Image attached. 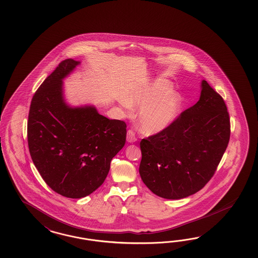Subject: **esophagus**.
Returning <instances> with one entry per match:
<instances>
[{"label": "esophagus", "instance_id": "1", "mask_svg": "<svg viewBox=\"0 0 258 258\" xmlns=\"http://www.w3.org/2000/svg\"><path fill=\"white\" fill-rule=\"evenodd\" d=\"M126 141L128 143H134L137 141V138L135 137V133L133 132V130H128L127 133H126Z\"/></svg>", "mask_w": 258, "mask_h": 258}]
</instances>
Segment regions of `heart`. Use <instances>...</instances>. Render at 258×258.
Here are the masks:
<instances>
[{"mask_svg": "<svg viewBox=\"0 0 258 258\" xmlns=\"http://www.w3.org/2000/svg\"><path fill=\"white\" fill-rule=\"evenodd\" d=\"M173 88L166 81H158L152 86L131 94L125 104L131 108H142L138 114L141 132L147 135L161 133L180 114L181 97L171 93Z\"/></svg>", "mask_w": 258, "mask_h": 258, "instance_id": "b5f03b06", "label": "heart"}]
</instances>
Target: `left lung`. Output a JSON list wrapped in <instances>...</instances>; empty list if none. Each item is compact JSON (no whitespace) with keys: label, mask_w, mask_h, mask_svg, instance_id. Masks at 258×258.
<instances>
[{"label":"left lung","mask_w":258,"mask_h":258,"mask_svg":"<svg viewBox=\"0 0 258 258\" xmlns=\"http://www.w3.org/2000/svg\"><path fill=\"white\" fill-rule=\"evenodd\" d=\"M226 104L207 81L200 100L163 132L141 141L139 173L155 195L179 200L211 180L230 140Z\"/></svg>","instance_id":"left-lung-1"}]
</instances>
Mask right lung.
Wrapping results in <instances>:
<instances>
[{"mask_svg": "<svg viewBox=\"0 0 258 258\" xmlns=\"http://www.w3.org/2000/svg\"><path fill=\"white\" fill-rule=\"evenodd\" d=\"M79 63L63 60L42 82L27 122L33 163L49 187L71 199L84 198L101 185L126 135L124 121L109 120L94 106L66 104L62 79Z\"/></svg>", "mask_w": 258, "mask_h": 258, "instance_id": "add662e5", "label": "right lung"}]
</instances>
